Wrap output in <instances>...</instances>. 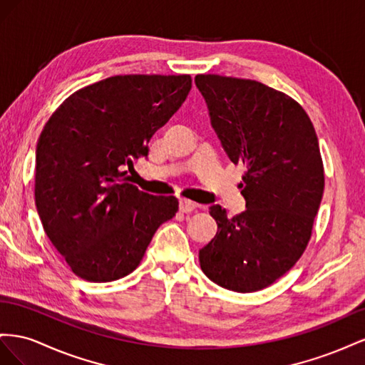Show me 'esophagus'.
<instances>
[{"label":"esophagus","mask_w":365,"mask_h":365,"mask_svg":"<svg viewBox=\"0 0 365 365\" xmlns=\"http://www.w3.org/2000/svg\"><path fill=\"white\" fill-rule=\"evenodd\" d=\"M179 206H180V211H182V212H185V214L192 212V211H195V210H197V207H199V205L194 203V202H191V200H186V199H180Z\"/></svg>","instance_id":"obj_1"}]
</instances>
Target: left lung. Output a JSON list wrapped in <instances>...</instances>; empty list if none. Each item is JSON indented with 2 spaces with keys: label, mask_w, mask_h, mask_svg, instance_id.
<instances>
[{
  "label": "left lung",
  "mask_w": 365,
  "mask_h": 365,
  "mask_svg": "<svg viewBox=\"0 0 365 365\" xmlns=\"http://www.w3.org/2000/svg\"><path fill=\"white\" fill-rule=\"evenodd\" d=\"M211 125L234 165L245 166L246 211L210 207L218 231L199 252L203 274L234 292H257L306 251L324 191V166L307 113L262 82L197 75Z\"/></svg>",
  "instance_id": "1"
}]
</instances>
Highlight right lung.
Masks as SVG:
<instances>
[{
  "label": "right lung",
  "instance_id": "right-lung-1",
  "mask_svg": "<svg viewBox=\"0 0 365 365\" xmlns=\"http://www.w3.org/2000/svg\"><path fill=\"white\" fill-rule=\"evenodd\" d=\"M191 76L123 75L70 95L36 145L35 203L48 240L71 272L108 283L136 269L158 227L179 210L175 197L128 183L133 160L180 108Z\"/></svg>",
  "mask_w": 365,
  "mask_h": 365
}]
</instances>
